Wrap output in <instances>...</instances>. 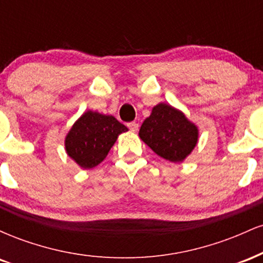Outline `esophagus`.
Listing matches in <instances>:
<instances>
[{
	"mask_svg": "<svg viewBox=\"0 0 263 263\" xmlns=\"http://www.w3.org/2000/svg\"><path fill=\"white\" fill-rule=\"evenodd\" d=\"M127 127L131 129L132 132H137L138 131V123H136V122H129V123H127Z\"/></svg>",
	"mask_w": 263,
	"mask_h": 263,
	"instance_id": "34e87169",
	"label": "esophagus"
}]
</instances>
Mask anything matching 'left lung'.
I'll return each mask as SVG.
<instances>
[{"label": "left lung", "mask_w": 263, "mask_h": 263, "mask_svg": "<svg viewBox=\"0 0 263 263\" xmlns=\"http://www.w3.org/2000/svg\"><path fill=\"white\" fill-rule=\"evenodd\" d=\"M140 138L156 155L173 163L183 162L198 143L199 131L182 111L161 104L142 123Z\"/></svg>", "instance_id": "8db88e82"}]
</instances>
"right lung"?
I'll return each instance as SVG.
<instances>
[{
	"instance_id": "obj_1",
	"label": "right lung",
	"mask_w": 263,
	"mask_h": 263,
	"mask_svg": "<svg viewBox=\"0 0 263 263\" xmlns=\"http://www.w3.org/2000/svg\"><path fill=\"white\" fill-rule=\"evenodd\" d=\"M126 131L127 127L114 116L89 110L66 135L65 151L78 165L90 170L106 158L119 135Z\"/></svg>"
}]
</instances>
